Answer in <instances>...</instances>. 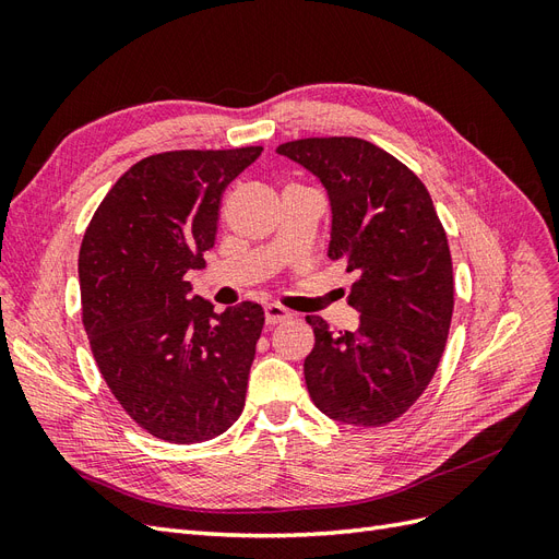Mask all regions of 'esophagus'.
I'll use <instances>...</instances> for the list:
<instances>
[{
	"mask_svg": "<svg viewBox=\"0 0 559 559\" xmlns=\"http://www.w3.org/2000/svg\"><path fill=\"white\" fill-rule=\"evenodd\" d=\"M289 317H292V312L286 310V308H282V306H275V302H270V306H265L267 326H275V324H280V321H286Z\"/></svg>",
	"mask_w": 559,
	"mask_h": 559,
	"instance_id": "obj_1",
	"label": "esophagus"
}]
</instances>
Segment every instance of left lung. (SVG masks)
Returning a JSON list of instances; mask_svg holds the SVG:
<instances>
[{
  "label": "left lung",
  "instance_id": "obj_1",
  "mask_svg": "<svg viewBox=\"0 0 559 559\" xmlns=\"http://www.w3.org/2000/svg\"><path fill=\"white\" fill-rule=\"evenodd\" d=\"M277 154L324 183L329 257L357 273L347 296L361 314L357 329L331 333L321 317H306L310 399L335 421L389 425L421 396L445 349L454 280L441 218L419 177L366 140L308 138Z\"/></svg>",
  "mask_w": 559,
  "mask_h": 559
}]
</instances>
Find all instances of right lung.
I'll return each mask as SVG.
<instances>
[{
	"label": "right lung",
	"instance_id": "add662e5",
	"mask_svg": "<svg viewBox=\"0 0 559 559\" xmlns=\"http://www.w3.org/2000/svg\"><path fill=\"white\" fill-rule=\"evenodd\" d=\"M261 146L165 151L142 158L99 202L79 251L83 329L116 401L151 436L191 445L245 408L263 308L214 312L191 296L226 186Z\"/></svg>",
	"mask_w": 559,
	"mask_h": 559
}]
</instances>
